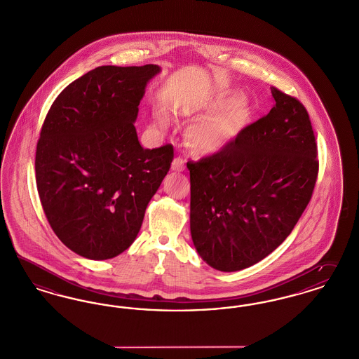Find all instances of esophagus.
I'll return each instance as SVG.
<instances>
[{
    "label": "esophagus",
    "instance_id": "1",
    "mask_svg": "<svg viewBox=\"0 0 359 359\" xmlns=\"http://www.w3.org/2000/svg\"><path fill=\"white\" fill-rule=\"evenodd\" d=\"M171 170L178 171V172L185 170V161H184L181 156L175 158V159L172 161V163H171Z\"/></svg>",
    "mask_w": 359,
    "mask_h": 359
}]
</instances>
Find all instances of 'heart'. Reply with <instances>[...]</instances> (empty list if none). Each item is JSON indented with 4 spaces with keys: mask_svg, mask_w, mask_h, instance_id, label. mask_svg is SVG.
<instances>
[{
    "mask_svg": "<svg viewBox=\"0 0 359 359\" xmlns=\"http://www.w3.org/2000/svg\"><path fill=\"white\" fill-rule=\"evenodd\" d=\"M213 114L196 120L185 133L187 144L194 155L209 156L224 151L245 131L251 121V112L238 97H210L200 102L197 114ZM161 127L166 120H158Z\"/></svg>",
    "mask_w": 359,
    "mask_h": 359,
    "instance_id": "obj_1",
    "label": "heart"
}]
</instances>
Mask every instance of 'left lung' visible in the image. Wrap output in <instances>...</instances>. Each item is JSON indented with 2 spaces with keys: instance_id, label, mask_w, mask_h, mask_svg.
Masks as SVG:
<instances>
[{
  "instance_id": "left-lung-1",
  "label": "left lung",
  "mask_w": 359,
  "mask_h": 359,
  "mask_svg": "<svg viewBox=\"0 0 359 359\" xmlns=\"http://www.w3.org/2000/svg\"><path fill=\"white\" fill-rule=\"evenodd\" d=\"M274 105L224 151L188 162L190 233L220 271L258 264L289 236L316 184L318 146L306 109L271 88Z\"/></svg>"
}]
</instances>
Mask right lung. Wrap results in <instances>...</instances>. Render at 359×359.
I'll return each instance as SVG.
<instances>
[{
  "label": "right lung",
  "instance_id": "add662e5",
  "mask_svg": "<svg viewBox=\"0 0 359 359\" xmlns=\"http://www.w3.org/2000/svg\"><path fill=\"white\" fill-rule=\"evenodd\" d=\"M156 65L100 66L51 105L36 147V185L60 242L102 261L133 245L152 196L170 169L172 146L143 149L136 121Z\"/></svg>",
  "mask_w": 359,
  "mask_h": 359
}]
</instances>
